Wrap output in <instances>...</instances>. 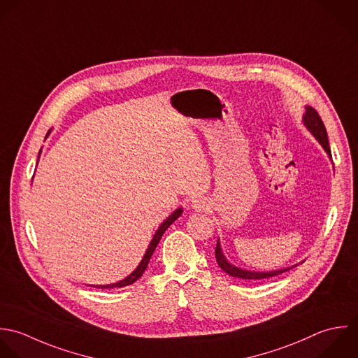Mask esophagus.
I'll return each mask as SVG.
<instances>
[{
    "mask_svg": "<svg viewBox=\"0 0 358 358\" xmlns=\"http://www.w3.org/2000/svg\"><path fill=\"white\" fill-rule=\"evenodd\" d=\"M206 208H208V205H206L203 198L192 199V209H195V210H205Z\"/></svg>",
    "mask_w": 358,
    "mask_h": 358,
    "instance_id": "34e87169",
    "label": "esophagus"
}]
</instances>
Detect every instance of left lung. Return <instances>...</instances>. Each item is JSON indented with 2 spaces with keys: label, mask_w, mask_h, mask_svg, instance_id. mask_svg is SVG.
I'll return each mask as SVG.
<instances>
[{
  "label": "left lung",
  "mask_w": 358,
  "mask_h": 358,
  "mask_svg": "<svg viewBox=\"0 0 358 358\" xmlns=\"http://www.w3.org/2000/svg\"><path fill=\"white\" fill-rule=\"evenodd\" d=\"M303 122L306 125V128L317 138V141L321 143V146L324 148V150L328 153L329 159H332V153H331V148H329V141H328V134H327V128L320 117V114L317 113L315 108H313L311 106L306 107V114L303 115ZM215 255H216V261L217 265L222 268V271H224L227 275L233 276V278H238L243 280H264V279H269V278H275L279 276L293 268H296L297 265H293L290 268H283L279 271H271V272H255V271H248V269H241L233 264H230L223 251H222V245L220 241L217 240L216 244V250H215Z\"/></svg>",
  "instance_id": "1"
}]
</instances>
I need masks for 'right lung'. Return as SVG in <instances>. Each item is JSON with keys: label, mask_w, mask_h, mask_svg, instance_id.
I'll return each instance as SVG.
<instances>
[{"label": "right lung", "mask_w": 358, "mask_h": 358, "mask_svg": "<svg viewBox=\"0 0 358 358\" xmlns=\"http://www.w3.org/2000/svg\"><path fill=\"white\" fill-rule=\"evenodd\" d=\"M51 131V129H50ZM50 131L47 132V135H45V138L50 135ZM41 152V150H40ZM40 152H38V157H40ZM181 213H182V208H178V209H176L160 226H159V229H157V231L155 233V236H153V238H152V241L149 243V247H148V250H146V252H145V255H143V258H142V261L139 262V265L136 266V269L131 273V275H128L125 279H122V280H120V282H117V283H111V285H100V286H94V285H90V287H96V289H114V287H124V286H129V285H132V283H135L142 275H143V272L146 271V266H148V264H149V261H150V258H152V255H153V252H155V250H156V247H157V244H159V241H160V238H162V236L164 234V231L181 216Z\"/></svg>", "instance_id": "right-lung-1"}]
</instances>
